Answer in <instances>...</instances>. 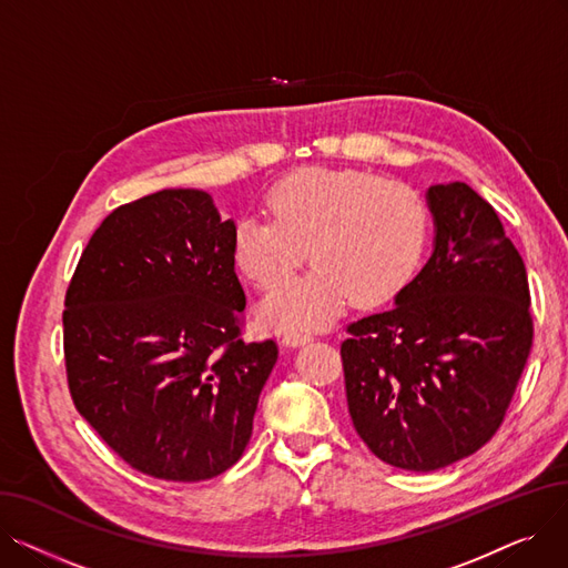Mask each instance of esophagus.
I'll return each instance as SVG.
<instances>
[{
	"instance_id": "1",
	"label": "esophagus",
	"mask_w": 568,
	"mask_h": 568,
	"mask_svg": "<svg viewBox=\"0 0 568 568\" xmlns=\"http://www.w3.org/2000/svg\"><path fill=\"white\" fill-rule=\"evenodd\" d=\"M311 341H313L311 334H285L283 336V345L285 347H302V345H306Z\"/></svg>"
}]
</instances>
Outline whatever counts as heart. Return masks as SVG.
<instances>
[{
    "label": "heart",
    "mask_w": 568,
    "mask_h": 568,
    "mask_svg": "<svg viewBox=\"0 0 568 568\" xmlns=\"http://www.w3.org/2000/svg\"><path fill=\"white\" fill-rule=\"evenodd\" d=\"M274 221L244 216L232 230L234 262L257 290H276L308 260L317 266L262 304L264 324L308 332L354 300L382 306L412 283L430 244V209L403 179L356 168H304L266 193Z\"/></svg>",
    "instance_id": "obj_1"
}]
</instances>
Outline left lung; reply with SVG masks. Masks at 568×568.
Instances as JSON below:
<instances>
[{
	"mask_svg": "<svg viewBox=\"0 0 568 568\" xmlns=\"http://www.w3.org/2000/svg\"><path fill=\"white\" fill-rule=\"evenodd\" d=\"M433 255L396 306L347 326L352 424L384 463L435 471L479 452L531 349L525 262L495 209L463 182L426 193Z\"/></svg>",
	"mask_w": 568,
	"mask_h": 568,
	"instance_id": "8db88e82",
	"label": "left lung"
}]
</instances>
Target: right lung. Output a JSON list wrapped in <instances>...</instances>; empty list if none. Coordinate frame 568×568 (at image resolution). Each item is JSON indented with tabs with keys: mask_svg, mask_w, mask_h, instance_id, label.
I'll return each mask as SVG.
<instances>
[{
	"mask_svg": "<svg viewBox=\"0 0 568 568\" xmlns=\"http://www.w3.org/2000/svg\"><path fill=\"white\" fill-rule=\"evenodd\" d=\"M234 221L197 189L116 206L67 290L71 398L114 454L165 481H206L242 458L274 341L244 343Z\"/></svg>",
	"mask_w": 568,
	"mask_h": 568,
	"instance_id": "add662e5",
	"label": "right lung"
}]
</instances>
